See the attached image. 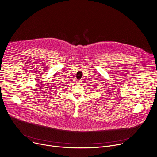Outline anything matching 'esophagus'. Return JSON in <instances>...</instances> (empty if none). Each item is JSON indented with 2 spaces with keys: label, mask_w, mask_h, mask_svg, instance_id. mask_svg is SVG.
Segmentation results:
<instances>
[{
  "label": "esophagus",
  "mask_w": 157,
  "mask_h": 157,
  "mask_svg": "<svg viewBox=\"0 0 157 157\" xmlns=\"http://www.w3.org/2000/svg\"><path fill=\"white\" fill-rule=\"evenodd\" d=\"M78 82V84H82V82H81V81H78V82Z\"/></svg>",
  "instance_id": "1"
}]
</instances>
